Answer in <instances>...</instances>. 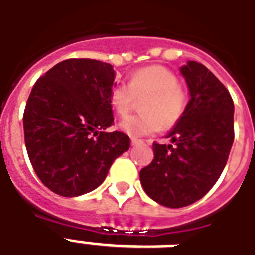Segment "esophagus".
Instances as JSON below:
<instances>
[{"label": "esophagus", "mask_w": 255, "mask_h": 255, "mask_svg": "<svg viewBox=\"0 0 255 255\" xmlns=\"http://www.w3.org/2000/svg\"><path fill=\"white\" fill-rule=\"evenodd\" d=\"M139 143H141V140L135 139V137H132V139H131V144H132V145H137V144H139Z\"/></svg>", "instance_id": "34e87169"}]
</instances>
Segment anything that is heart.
I'll use <instances>...</instances> for the list:
<instances>
[{
  "instance_id": "obj_1",
  "label": "heart",
  "mask_w": 255,
  "mask_h": 255,
  "mask_svg": "<svg viewBox=\"0 0 255 255\" xmlns=\"http://www.w3.org/2000/svg\"><path fill=\"white\" fill-rule=\"evenodd\" d=\"M144 99L140 115H132L119 123V129L131 137H143L172 128L181 120L188 106V92L178 85L172 70L153 65L136 70L128 85L112 88L110 102L119 116H126L136 103Z\"/></svg>"
}]
</instances>
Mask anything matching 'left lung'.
Instances as JSON below:
<instances>
[{
  "label": "left lung",
  "instance_id": "8db88e82",
  "mask_svg": "<svg viewBox=\"0 0 255 255\" xmlns=\"http://www.w3.org/2000/svg\"><path fill=\"white\" fill-rule=\"evenodd\" d=\"M189 87L185 114L168 137L153 143V160L140 170L145 193L168 208H182L205 196L225 168L234 140V103L229 91L198 62L181 67Z\"/></svg>",
  "mask_w": 255,
  "mask_h": 255
}]
</instances>
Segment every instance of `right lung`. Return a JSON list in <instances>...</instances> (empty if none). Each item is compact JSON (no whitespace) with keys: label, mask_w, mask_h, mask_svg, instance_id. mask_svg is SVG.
I'll use <instances>...</instances> for the list:
<instances>
[{"label":"right lung","mask_w":255,"mask_h":255,"mask_svg":"<svg viewBox=\"0 0 255 255\" xmlns=\"http://www.w3.org/2000/svg\"><path fill=\"white\" fill-rule=\"evenodd\" d=\"M110 63L71 58L42 75L23 112L26 151L43 185L63 197L88 193L104 181L116 157L129 148L114 124Z\"/></svg>","instance_id":"1"}]
</instances>
